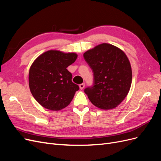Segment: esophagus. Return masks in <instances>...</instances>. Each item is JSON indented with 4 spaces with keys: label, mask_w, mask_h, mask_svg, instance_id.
Masks as SVG:
<instances>
[{
    "label": "esophagus",
    "mask_w": 161,
    "mask_h": 161,
    "mask_svg": "<svg viewBox=\"0 0 161 161\" xmlns=\"http://www.w3.org/2000/svg\"><path fill=\"white\" fill-rule=\"evenodd\" d=\"M85 83H82V84H80V85H79V87H80V89L82 90V89H83L85 88Z\"/></svg>",
    "instance_id": "1"
}]
</instances>
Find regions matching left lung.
Masks as SVG:
<instances>
[{
  "label": "left lung",
  "mask_w": 161,
  "mask_h": 161,
  "mask_svg": "<svg viewBox=\"0 0 161 161\" xmlns=\"http://www.w3.org/2000/svg\"><path fill=\"white\" fill-rule=\"evenodd\" d=\"M92 70L94 86L85 89L91 103L102 109L118 107L128 94L132 72L128 58L120 48L103 43L85 52Z\"/></svg>",
  "instance_id": "1"
}]
</instances>
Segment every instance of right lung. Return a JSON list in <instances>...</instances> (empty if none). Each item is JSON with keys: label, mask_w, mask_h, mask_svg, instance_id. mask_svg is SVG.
Wrapping results in <instances>:
<instances>
[{"label": "right lung", "mask_w": 161, "mask_h": 161, "mask_svg": "<svg viewBox=\"0 0 161 161\" xmlns=\"http://www.w3.org/2000/svg\"><path fill=\"white\" fill-rule=\"evenodd\" d=\"M78 55L50 50L33 61L29 71V86L35 99L43 108L60 111L72 101L79 86L72 82V74L66 68Z\"/></svg>", "instance_id": "1"}]
</instances>
